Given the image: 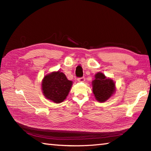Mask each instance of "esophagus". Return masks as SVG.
Instances as JSON below:
<instances>
[{
    "mask_svg": "<svg viewBox=\"0 0 151 151\" xmlns=\"http://www.w3.org/2000/svg\"><path fill=\"white\" fill-rule=\"evenodd\" d=\"M85 81V77H81V78H78V82H84Z\"/></svg>",
    "mask_w": 151,
    "mask_h": 151,
    "instance_id": "34e87169",
    "label": "esophagus"
}]
</instances>
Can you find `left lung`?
Segmentation results:
<instances>
[{
  "label": "left lung",
  "instance_id": "1",
  "mask_svg": "<svg viewBox=\"0 0 151 151\" xmlns=\"http://www.w3.org/2000/svg\"><path fill=\"white\" fill-rule=\"evenodd\" d=\"M93 93L96 100L100 103L106 101L115 93V82L107 78L102 73H97L94 75V80L92 82Z\"/></svg>",
  "mask_w": 151,
  "mask_h": 151
}]
</instances>
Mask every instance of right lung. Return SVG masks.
<instances>
[{"mask_svg":"<svg viewBox=\"0 0 151 151\" xmlns=\"http://www.w3.org/2000/svg\"><path fill=\"white\" fill-rule=\"evenodd\" d=\"M72 85L73 81L68 80L65 74L58 70L44 76L41 88L46 99L55 103H60L66 99Z\"/></svg>","mask_w":151,"mask_h":151,"instance_id":"obj_1","label":"right lung"}]
</instances>
